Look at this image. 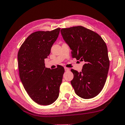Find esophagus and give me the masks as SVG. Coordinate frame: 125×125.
Returning <instances> with one entry per match:
<instances>
[{
  "mask_svg": "<svg viewBox=\"0 0 125 125\" xmlns=\"http://www.w3.org/2000/svg\"><path fill=\"white\" fill-rule=\"evenodd\" d=\"M64 69H65V71H69V70H70L69 68H67V67H64Z\"/></svg>",
  "mask_w": 125,
  "mask_h": 125,
  "instance_id": "1",
  "label": "esophagus"
}]
</instances>
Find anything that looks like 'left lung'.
<instances>
[{
  "label": "left lung",
  "mask_w": 125,
  "mask_h": 125,
  "mask_svg": "<svg viewBox=\"0 0 125 125\" xmlns=\"http://www.w3.org/2000/svg\"><path fill=\"white\" fill-rule=\"evenodd\" d=\"M61 33L72 57L85 62L81 72L71 69L75 92L83 99L94 98L103 89L109 68L105 42L98 34L83 26L63 28Z\"/></svg>",
  "instance_id": "1"
}]
</instances>
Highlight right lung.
Instances as JSON below:
<instances>
[{
  "label": "right lung",
  "instance_id": "1",
  "mask_svg": "<svg viewBox=\"0 0 125 125\" xmlns=\"http://www.w3.org/2000/svg\"><path fill=\"white\" fill-rule=\"evenodd\" d=\"M60 28L51 31H38L29 35L21 45L17 58L20 78L31 99L42 105L52 104L59 96L64 69L59 65L50 69L45 59L60 33Z\"/></svg>",
  "mask_w": 125,
  "mask_h": 125
}]
</instances>
